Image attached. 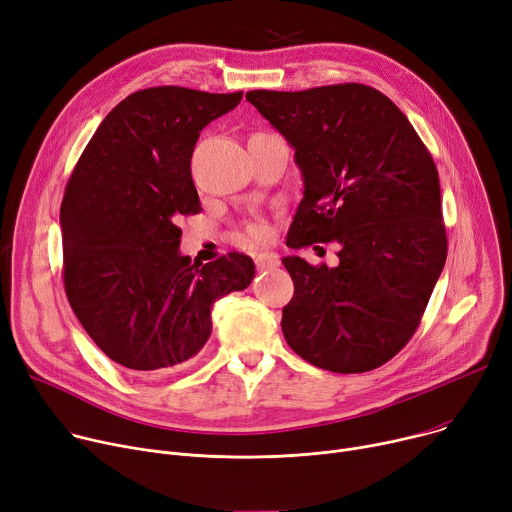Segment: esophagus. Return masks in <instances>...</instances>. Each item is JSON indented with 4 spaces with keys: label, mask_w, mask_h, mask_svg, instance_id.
Returning a JSON list of instances; mask_svg holds the SVG:
<instances>
[{
    "label": "esophagus",
    "mask_w": 512,
    "mask_h": 512,
    "mask_svg": "<svg viewBox=\"0 0 512 512\" xmlns=\"http://www.w3.org/2000/svg\"><path fill=\"white\" fill-rule=\"evenodd\" d=\"M255 265H257L259 269H271V267H278V265H280V257H278L276 253H269V251H265V253H257V255H255Z\"/></svg>",
    "instance_id": "esophagus-1"
}]
</instances>
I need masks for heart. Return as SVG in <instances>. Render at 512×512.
I'll use <instances>...</instances> for the list:
<instances>
[{
    "label": "heart",
    "mask_w": 512,
    "mask_h": 512,
    "mask_svg": "<svg viewBox=\"0 0 512 512\" xmlns=\"http://www.w3.org/2000/svg\"><path fill=\"white\" fill-rule=\"evenodd\" d=\"M249 236L253 238V241H263V238L267 236V228L263 224H251L249 226Z\"/></svg>",
    "instance_id": "1"
}]
</instances>
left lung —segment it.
<instances>
[{
    "mask_svg": "<svg viewBox=\"0 0 512 512\" xmlns=\"http://www.w3.org/2000/svg\"><path fill=\"white\" fill-rule=\"evenodd\" d=\"M247 100L294 148L302 175L288 247L339 245L335 267L282 259L294 282L286 342L331 372L379 368L410 342L447 261L436 164L370 86L251 90Z\"/></svg>",
    "mask_w": 512,
    "mask_h": 512,
    "instance_id": "1",
    "label": "left lung"
}]
</instances>
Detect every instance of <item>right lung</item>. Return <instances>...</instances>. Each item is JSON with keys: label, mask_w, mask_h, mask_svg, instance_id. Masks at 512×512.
Masks as SVG:
<instances>
[{"label": "right lung", "mask_w": 512, "mask_h": 512, "mask_svg": "<svg viewBox=\"0 0 512 512\" xmlns=\"http://www.w3.org/2000/svg\"><path fill=\"white\" fill-rule=\"evenodd\" d=\"M241 98L181 86L133 92L98 125L67 181V300L92 342L131 372L193 360L212 335L214 302L255 278L243 253L191 263L177 226L201 212L191 179L199 131Z\"/></svg>", "instance_id": "right-lung-1"}]
</instances>
